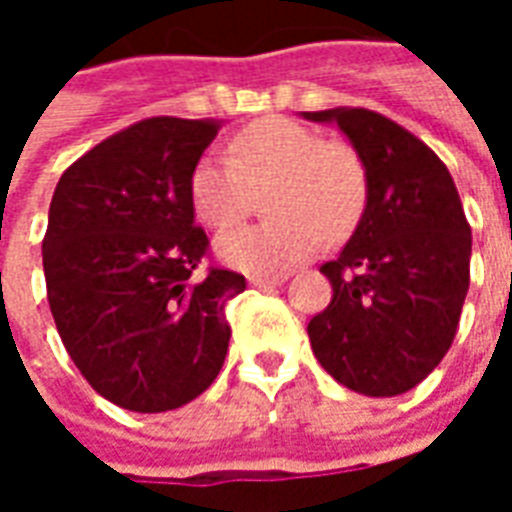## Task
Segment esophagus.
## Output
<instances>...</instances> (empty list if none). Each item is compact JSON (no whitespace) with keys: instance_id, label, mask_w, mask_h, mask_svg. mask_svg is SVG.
I'll use <instances>...</instances> for the list:
<instances>
[{"instance_id":"1","label":"esophagus","mask_w":512,"mask_h":512,"mask_svg":"<svg viewBox=\"0 0 512 512\" xmlns=\"http://www.w3.org/2000/svg\"><path fill=\"white\" fill-rule=\"evenodd\" d=\"M285 282V277H252L249 279V285L257 290H268V288H277V285H282Z\"/></svg>"}]
</instances>
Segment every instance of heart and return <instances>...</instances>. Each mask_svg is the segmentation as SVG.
<instances>
[{
  "mask_svg": "<svg viewBox=\"0 0 512 512\" xmlns=\"http://www.w3.org/2000/svg\"><path fill=\"white\" fill-rule=\"evenodd\" d=\"M230 158H200L191 169L194 213L227 233L255 211L266 191L263 224L224 235V263L249 274H282L354 233L367 205V169L354 147L323 139L288 117L249 123L230 139Z\"/></svg>",
  "mask_w": 512,
  "mask_h": 512,
  "instance_id": "obj_1",
  "label": "heart"
}]
</instances>
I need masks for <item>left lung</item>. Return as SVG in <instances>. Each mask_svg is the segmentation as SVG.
<instances>
[{
    "instance_id": "1",
    "label": "left lung",
    "mask_w": 512,
    "mask_h": 512,
    "mask_svg": "<svg viewBox=\"0 0 512 512\" xmlns=\"http://www.w3.org/2000/svg\"><path fill=\"white\" fill-rule=\"evenodd\" d=\"M304 117L337 123L367 169L365 213L343 252L321 266L334 293L307 326L312 351L359 395H403L455 340L472 227L450 169L395 120L362 106Z\"/></svg>"
}]
</instances>
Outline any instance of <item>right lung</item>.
<instances>
[{"instance_id": "obj_1", "label": "right lung", "mask_w": 512, "mask_h": 512, "mask_svg": "<svg viewBox=\"0 0 512 512\" xmlns=\"http://www.w3.org/2000/svg\"><path fill=\"white\" fill-rule=\"evenodd\" d=\"M216 120L147 117L62 172L43 235L49 307L65 351L98 395L142 414L180 408L219 376L224 304L244 274L208 266L191 169Z\"/></svg>"}]
</instances>
